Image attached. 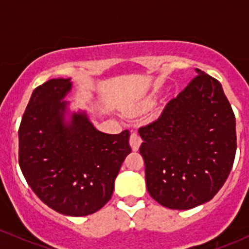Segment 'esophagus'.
Returning a JSON list of instances; mask_svg holds the SVG:
<instances>
[{
	"instance_id": "1",
	"label": "esophagus",
	"mask_w": 249,
	"mask_h": 249,
	"mask_svg": "<svg viewBox=\"0 0 249 249\" xmlns=\"http://www.w3.org/2000/svg\"><path fill=\"white\" fill-rule=\"evenodd\" d=\"M141 143H142V138H141V136L138 135V132L133 131L131 132V136H130V145H131L132 150H138V148H140Z\"/></svg>"
}]
</instances>
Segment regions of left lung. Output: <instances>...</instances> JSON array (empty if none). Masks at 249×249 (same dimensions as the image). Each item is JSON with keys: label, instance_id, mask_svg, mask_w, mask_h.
<instances>
[{"label": "left lung", "instance_id": "8db88e82", "mask_svg": "<svg viewBox=\"0 0 249 249\" xmlns=\"http://www.w3.org/2000/svg\"><path fill=\"white\" fill-rule=\"evenodd\" d=\"M138 133L146 188L164 208L188 210L211 200L231 171L235 114L221 83L199 69Z\"/></svg>", "mask_w": 249, "mask_h": 249}]
</instances>
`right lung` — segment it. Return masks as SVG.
Listing matches in <instances>:
<instances>
[{
	"instance_id": "1",
	"label": "right lung",
	"mask_w": 249,
	"mask_h": 249,
	"mask_svg": "<svg viewBox=\"0 0 249 249\" xmlns=\"http://www.w3.org/2000/svg\"><path fill=\"white\" fill-rule=\"evenodd\" d=\"M70 78H52L33 90L19 127V164L43 203L67 216H87L112 197L114 180L131 153L130 132L98 131L85 112L64 122Z\"/></svg>"
}]
</instances>
